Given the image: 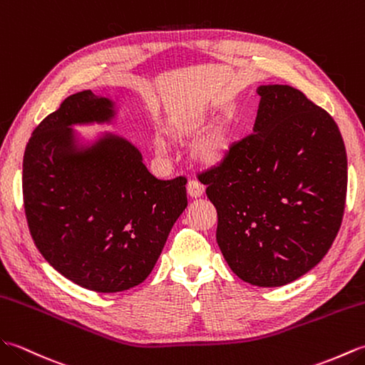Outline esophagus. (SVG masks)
Returning a JSON list of instances; mask_svg holds the SVG:
<instances>
[{
    "mask_svg": "<svg viewBox=\"0 0 365 365\" xmlns=\"http://www.w3.org/2000/svg\"><path fill=\"white\" fill-rule=\"evenodd\" d=\"M187 193L192 198H200L205 193V185L197 180H190L187 182Z\"/></svg>",
    "mask_w": 365,
    "mask_h": 365,
    "instance_id": "esophagus-1",
    "label": "esophagus"
}]
</instances>
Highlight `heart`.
Returning <instances> with one entry per match:
<instances>
[{
    "label": "heart",
    "mask_w": 365,
    "mask_h": 365,
    "mask_svg": "<svg viewBox=\"0 0 365 365\" xmlns=\"http://www.w3.org/2000/svg\"><path fill=\"white\" fill-rule=\"evenodd\" d=\"M209 120L207 109L184 112L168 125V135L173 140H185L195 135ZM234 143V126L230 117H222L210 125L193 147V156L206 165H217L230 155Z\"/></svg>",
    "instance_id": "heart-1"
}]
</instances>
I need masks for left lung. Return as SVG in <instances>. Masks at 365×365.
I'll list each match as a JSON object with an SVG mask.
<instances>
[{"label": "left lung", "instance_id": "obj_1", "mask_svg": "<svg viewBox=\"0 0 365 365\" xmlns=\"http://www.w3.org/2000/svg\"><path fill=\"white\" fill-rule=\"evenodd\" d=\"M253 134L206 170L217 244L253 286L278 287L317 265L342 225L346 151L334 118L298 88L261 86Z\"/></svg>", "mask_w": 365, "mask_h": 365}]
</instances>
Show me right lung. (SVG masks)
Wrapping results in <instances>:
<instances>
[{"mask_svg": "<svg viewBox=\"0 0 365 365\" xmlns=\"http://www.w3.org/2000/svg\"><path fill=\"white\" fill-rule=\"evenodd\" d=\"M112 115L108 98L71 95L40 121L23 158L24 214L36 247L63 277L104 294L147 279L187 206V180H158L121 137L75 150L70 125Z\"/></svg>", "mask_w": 365, "mask_h": 365, "instance_id": "obj_1", "label": "right lung"}]
</instances>
